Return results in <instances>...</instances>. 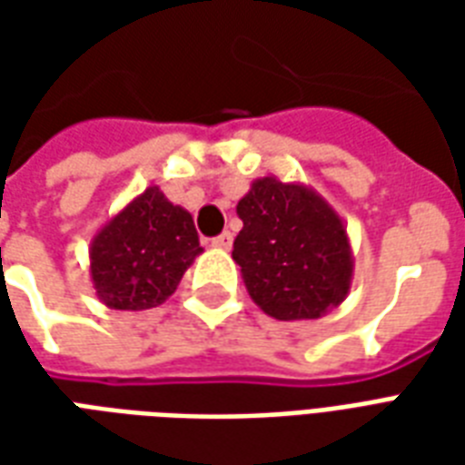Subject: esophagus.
<instances>
[{"mask_svg": "<svg viewBox=\"0 0 465 465\" xmlns=\"http://www.w3.org/2000/svg\"><path fill=\"white\" fill-rule=\"evenodd\" d=\"M232 242H233L232 232H223L222 236L212 239V246L213 249H223V252H226V249H232Z\"/></svg>", "mask_w": 465, "mask_h": 465, "instance_id": "1", "label": "esophagus"}]
</instances>
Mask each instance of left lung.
<instances>
[{"instance_id":"left-lung-1","label":"left lung","mask_w":465,"mask_h":465,"mask_svg":"<svg viewBox=\"0 0 465 465\" xmlns=\"http://www.w3.org/2000/svg\"><path fill=\"white\" fill-rule=\"evenodd\" d=\"M243 229L233 262L253 303L279 322H313L349 296L353 252L346 223L312 186L262 176L236 206Z\"/></svg>"}]
</instances>
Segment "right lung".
I'll use <instances>...</instances> for the list:
<instances>
[{"mask_svg":"<svg viewBox=\"0 0 465 465\" xmlns=\"http://www.w3.org/2000/svg\"><path fill=\"white\" fill-rule=\"evenodd\" d=\"M202 252L192 213L149 186L92 236L89 276L96 299L119 312L153 309L176 292Z\"/></svg>","mask_w":465,"mask_h":465,"instance_id":"right-lung-1","label":"right lung"}]
</instances>
